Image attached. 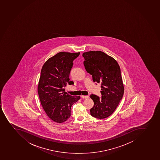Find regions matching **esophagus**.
<instances>
[{
  "label": "esophagus",
  "mask_w": 160,
  "mask_h": 160,
  "mask_svg": "<svg viewBox=\"0 0 160 160\" xmlns=\"http://www.w3.org/2000/svg\"><path fill=\"white\" fill-rule=\"evenodd\" d=\"M81 97H82V98L83 99H87L88 98V96H84L82 95Z\"/></svg>",
  "instance_id": "esophagus-1"
}]
</instances>
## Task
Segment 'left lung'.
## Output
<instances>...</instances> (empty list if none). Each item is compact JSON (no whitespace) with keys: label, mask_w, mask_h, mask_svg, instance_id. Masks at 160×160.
Returning a JSON list of instances; mask_svg holds the SVG:
<instances>
[{"label":"left lung","mask_w":160,"mask_h":160,"mask_svg":"<svg viewBox=\"0 0 160 160\" xmlns=\"http://www.w3.org/2000/svg\"><path fill=\"white\" fill-rule=\"evenodd\" d=\"M82 56L87 72L92 75L94 82L101 84V98L90 95L94 103L91 115L98 119L108 118L116 110L124 93L119 65L116 60L101 51L85 52Z\"/></svg>","instance_id":"8db88e82"}]
</instances>
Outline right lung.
Returning <instances> with one entry per match:
<instances>
[{"instance_id":"obj_1","label":"right lung","mask_w":160,"mask_h":160,"mask_svg":"<svg viewBox=\"0 0 160 160\" xmlns=\"http://www.w3.org/2000/svg\"><path fill=\"white\" fill-rule=\"evenodd\" d=\"M80 52H60L48 59L42 68L38 84V96L42 107L52 120L58 123L65 122L71 116L72 106L80 99L65 92L69 79L73 61Z\"/></svg>"}]
</instances>
